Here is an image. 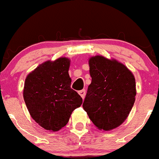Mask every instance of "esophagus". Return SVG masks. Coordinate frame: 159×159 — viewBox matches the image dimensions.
<instances>
[{"mask_svg":"<svg viewBox=\"0 0 159 159\" xmlns=\"http://www.w3.org/2000/svg\"><path fill=\"white\" fill-rule=\"evenodd\" d=\"M79 94L81 96V97L83 99L85 98V96H86V90L85 89H82V90L79 91Z\"/></svg>","mask_w":159,"mask_h":159,"instance_id":"34e87169","label":"esophagus"}]
</instances>
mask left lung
I'll use <instances>...</instances> for the list:
<instances>
[{
  "instance_id": "8db88e82",
  "label": "left lung",
  "mask_w": 159,
  "mask_h": 159,
  "mask_svg": "<svg viewBox=\"0 0 159 159\" xmlns=\"http://www.w3.org/2000/svg\"><path fill=\"white\" fill-rule=\"evenodd\" d=\"M92 82L83 107L98 129L111 131L127 119L135 101L134 76L124 64L102 56L89 59Z\"/></svg>"
}]
</instances>
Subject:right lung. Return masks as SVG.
I'll use <instances>...</instances> for the list:
<instances>
[{
	"mask_svg": "<svg viewBox=\"0 0 159 159\" xmlns=\"http://www.w3.org/2000/svg\"><path fill=\"white\" fill-rule=\"evenodd\" d=\"M70 60L46 61L27 76L23 97L30 115L41 127L57 131L68 123L83 99L73 90L69 75Z\"/></svg>",
	"mask_w": 159,
	"mask_h": 159,
	"instance_id": "add662e5",
	"label": "right lung"
}]
</instances>
